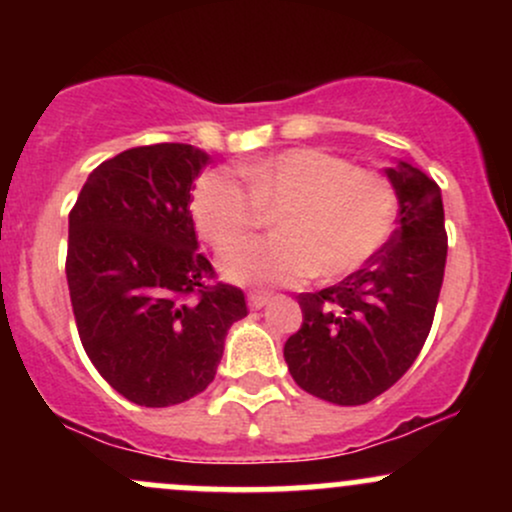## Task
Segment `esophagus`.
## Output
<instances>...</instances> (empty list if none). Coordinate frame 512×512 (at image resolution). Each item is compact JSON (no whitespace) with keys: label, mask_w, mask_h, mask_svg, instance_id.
<instances>
[{"label":"esophagus","mask_w":512,"mask_h":512,"mask_svg":"<svg viewBox=\"0 0 512 512\" xmlns=\"http://www.w3.org/2000/svg\"><path fill=\"white\" fill-rule=\"evenodd\" d=\"M269 301H272V293H267V291H250L248 293V305L252 310L264 308Z\"/></svg>","instance_id":"esophagus-1"}]
</instances>
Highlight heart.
<instances>
[{
    "mask_svg": "<svg viewBox=\"0 0 512 512\" xmlns=\"http://www.w3.org/2000/svg\"><path fill=\"white\" fill-rule=\"evenodd\" d=\"M245 181L209 173L192 195V219L209 243L228 245L280 209L279 237L221 252L226 279L248 286H291L313 274L339 279L361 269L390 238L397 216L392 182L322 149H289L243 168Z\"/></svg>",
    "mask_w": 512,
    "mask_h": 512,
    "instance_id": "obj_1",
    "label": "heart"
}]
</instances>
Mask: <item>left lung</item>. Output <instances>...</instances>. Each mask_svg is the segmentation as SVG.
<instances>
[{"label": "left lung", "mask_w": 512, "mask_h": 512, "mask_svg": "<svg viewBox=\"0 0 512 512\" xmlns=\"http://www.w3.org/2000/svg\"><path fill=\"white\" fill-rule=\"evenodd\" d=\"M385 175L399 226L358 272L298 296L303 325L284 344L298 387L342 407L370 402L407 373L443 286L448 236L440 187L407 161Z\"/></svg>", "instance_id": "8db88e82"}]
</instances>
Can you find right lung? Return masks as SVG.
I'll list each match as a JSON object with an SVG mask.
<instances>
[{
	"instance_id": "right-lung-1",
	"label": "right lung",
	"mask_w": 512,
	"mask_h": 512,
	"mask_svg": "<svg viewBox=\"0 0 512 512\" xmlns=\"http://www.w3.org/2000/svg\"><path fill=\"white\" fill-rule=\"evenodd\" d=\"M209 154L190 144L127 149L88 175L69 214L67 284L88 358L139 407H170L214 380L243 291L216 284L190 214Z\"/></svg>"
}]
</instances>
